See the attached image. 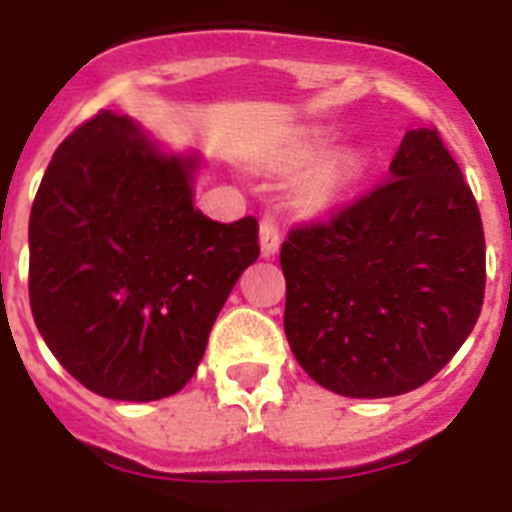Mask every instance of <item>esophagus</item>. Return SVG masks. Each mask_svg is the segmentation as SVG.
Here are the masks:
<instances>
[{"instance_id": "34e87169", "label": "esophagus", "mask_w": 512, "mask_h": 512, "mask_svg": "<svg viewBox=\"0 0 512 512\" xmlns=\"http://www.w3.org/2000/svg\"><path fill=\"white\" fill-rule=\"evenodd\" d=\"M281 247V233L279 225L271 215H265L260 220V249H263V257H273Z\"/></svg>"}]
</instances>
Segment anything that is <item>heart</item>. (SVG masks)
<instances>
[{
    "instance_id": "1",
    "label": "heart",
    "mask_w": 512,
    "mask_h": 512,
    "mask_svg": "<svg viewBox=\"0 0 512 512\" xmlns=\"http://www.w3.org/2000/svg\"><path fill=\"white\" fill-rule=\"evenodd\" d=\"M332 146H335V138L327 130L311 127V130L297 132L276 156L281 170H305L317 164L297 185V204L311 215H324L329 209H335L358 180L356 154L340 151L323 159L332 151Z\"/></svg>"
}]
</instances>
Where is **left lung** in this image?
<instances>
[{
  "label": "left lung",
  "instance_id": "obj_1",
  "mask_svg": "<svg viewBox=\"0 0 512 512\" xmlns=\"http://www.w3.org/2000/svg\"><path fill=\"white\" fill-rule=\"evenodd\" d=\"M284 332L321 388L388 398L449 364L484 303L478 204L436 130L401 140L388 180L281 244Z\"/></svg>",
  "mask_w": 512,
  "mask_h": 512
}]
</instances>
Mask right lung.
I'll list each match as a JSON object with an SVG mask.
<instances>
[{"label": "right lung", "instance_id": "obj_1", "mask_svg": "<svg viewBox=\"0 0 512 512\" xmlns=\"http://www.w3.org/2000/svg\"><path fill=\"white\" fill-rule=\"evenodd\" d=\"M204 156L100 111L52 154L28 220V297L52 356L87 390L159 401L183 388L244 268L257 220L193 207Z\"/></svg>", "mask_w": 512, "mask_h": 512}]
</instances>
